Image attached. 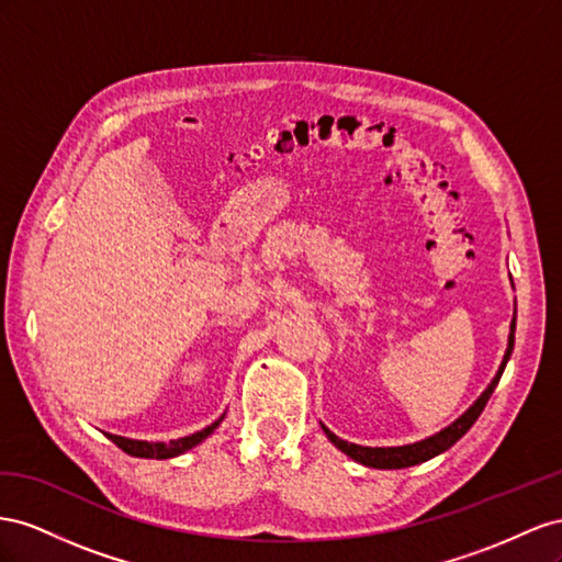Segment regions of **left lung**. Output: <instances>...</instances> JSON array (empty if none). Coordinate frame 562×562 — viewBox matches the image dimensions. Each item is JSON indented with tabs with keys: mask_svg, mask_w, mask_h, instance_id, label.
<instances>
[{
	"mask_svg": "<svg viewBox=\"0 0 562 562\" xmlns=\"http://www.w3.org/2000/svg\"><path fill=\"white\" fill-rule=\"evenodd\" d=\"M516 317L510 319V334H508V348L504 352V360L499 364V372H496V376L492 379L490 386L483 391V395H480L475 403L463 412L459 419L454 424H450L447 428H442L440 432H436V436H430L426 440H419V442H412V445H403V447H362V445H356V442H346L341 440L339 436H334V432L325 426L319 424L325 430V436L339 447V450L344 454H348L352 461L362 463V467H372V469H407V467H414V463H422V461H428L432 457L442 454L445 450H450V447L461 438L467 436V430L477 422L480 412L485 409L490 395L494 393L496 383H499L502 374H504V367L510 358L513 352V344H516Z\"/></svg>",
	"mask_w": 562,
	"mask_h": 562,
	"instance_id": "1",
	"label": "left lung"
}]
</instances>
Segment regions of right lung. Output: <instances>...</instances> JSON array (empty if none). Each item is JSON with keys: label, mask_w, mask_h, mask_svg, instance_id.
<instances>
[{"label": "right lung", "mask_w": 562, "mask_h": 562, "mask_svg": "<svg viewBox=\"0 0 562 562\" xmlns=\"http://www.w3.org/2000/svg\"><path fill=\"white\" fill-rule=\"evenodd\" d=\"M223 422L216 419L212 426H206L198 432H192V436H186V438H179V440H169V442H148V440H132V438H122V436H112V432H105V436L115 442L122 452L132 454V457H140V459H171V457H179L188 450H192V447L200 445L204 438H210L214 428Z\"/></svg>", "instance_id": "right-lung-1"}]
</instances>
